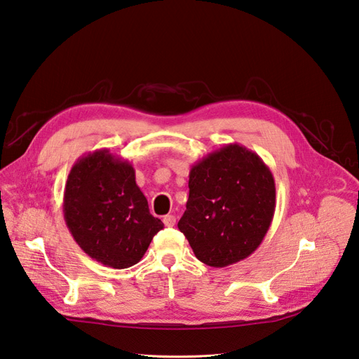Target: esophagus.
Segmentation results:
<instances>
[{
    "mask_svg": "<svg viewBox=\"0 0 359 359\" xmlns=\"http://www.w3.org/2000/svg\"><path fill=\"white\" fill-rule=\"evenodd\" d=\"M163 224L166 225V226H175V224H177V217L173 216V215H166L163 217Z\"/></svg>",
    "mask_w": 359,
    "mask_h": 359,
    "instance_id": "obj_1",
    "label": "esophagus"
}]
</instances>
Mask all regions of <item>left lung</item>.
Returning <instances> with one entry per match:
<instances>
[{
  "instance_id": "left-lung-1",
  "label": "left lung",
  "mask_w": 359,
  "mask_h": 359,
  "mask_svg": "<svg viewBox=\"0 0 359 359\" xmlns=\"http://www.w3.org/2000/svg\"><path fill=\"white\" fill-rule=\"evenodd\" d=\"M187 210L178 222L203 264L226 267L254 254L273 220L272 172L255 152L229 143L191 166Z\"/></svg>"
}]
</instances>
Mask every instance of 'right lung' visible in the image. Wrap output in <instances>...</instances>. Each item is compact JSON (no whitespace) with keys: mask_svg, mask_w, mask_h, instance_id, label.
I'll list each match as a JSON object with an SVG mask.
<instances>
[{"mask_svg":"<svg viewBox=\"0 0 359 359\" xmlns=\"http://www.w3.org/2000/svg\"><path fill=\"white\" fill-rule=\"evenodd\" d=\"M63 212L79 246L113 269L137 264L164 226L149 212L131 163L109 149L76 160L65 186Z\"/></svg>","mask_w":359,"mask_h":359,"instance_id":"add662e5","label":"right lung"}]
</instances>
